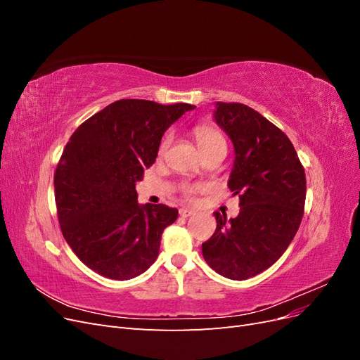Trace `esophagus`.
<instances>
[{"mask_svg":"<svg viewBox=\"0 0 360 360\" xmlns=\"http://www.w3.org/2000/svg\"><path fill=\"white\" fill-rule=\"evenodd\" d=\"M180 216L181 217H188V216H192L195 212L193 210H191V209H180Z\"/></svg>","mask_w":360,"mask_h":360,"instance_id":"34e87169","label":"esophagus"}]
</instances>
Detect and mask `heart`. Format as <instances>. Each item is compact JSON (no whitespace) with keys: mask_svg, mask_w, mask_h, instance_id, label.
Returning <instances> with one entry per match:
<instances>
[{"mask_svg":"<svg viewBox=\"0 0 360 360\" xmlns=\"http://www.w3.org/2000/svg\"><path fill=\"white\" fill-rule=\"evenodd\" d=\"M192 135H193L195 141H197V144H198L200 150L202 151L204 156L212 153V151L226 150V141H225L222 132H221L219 129H216L213 126L197 124V126L193 127V130H192ZM171 139H172L171 134H167L165 136L162 138L160 144H159V150H158L159 156H162L163 153H165L167 148L171 144ZM198 191H200L198 186H191V184H184V186H181L183 197L188 198V200H191Z\"/></svg>","mask_w":360,"mask_h":360,"instance_id":"1","label":"heart"}]
</instances>
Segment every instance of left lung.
<instances>
[{
	"label": "left lung",
	"mask_w": 360,
	"mask_h": 360,
	"mask_svg": "<svg viewBox=\"0 0 360 360\" xmlns=\"http://www.w3.org/2000/svg\"><path fill=\"white\" fill-rule=\"evenodd\" d=\"M214 120L234 144L228 188L240 198V213L230 221L214 213L202 257L219 275L243 281L276 263L296 236L307 177L288 136L252 108L217 102Z\"/></svg>",
	"instance_id": "left-lung-1"
}]
</instances>
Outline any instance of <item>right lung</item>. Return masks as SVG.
<instances>
[{
	"mask_svg": "<svg viewBox=\"0 0 360 360\" xmlns=\"http://www.w3.org/2000/svg\"><path fill=\"white\" fill-rule=\"evenodd\" d=\"M189 103L122 99L75 130L53 174L61 233L82 263L126 281L155 263L163 230L179 212L139 205L135 183L153 165L162 135Z\"/></svg>",
	"mask_w": 360,
	"mask_h": 360,
	"instance_id": "obj_1",
	"label": "right lung"
}]
</instances>
